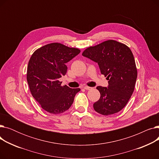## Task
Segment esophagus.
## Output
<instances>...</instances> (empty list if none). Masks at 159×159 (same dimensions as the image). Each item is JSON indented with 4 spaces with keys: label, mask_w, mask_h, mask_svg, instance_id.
<instances>
[{
    "label": "esophagus",
    "mask_w": 159,
    "mask_h": 159,
    "mask_svg": "<svg viewBox=\"0 0 159 159\" xmlns=\"http://www.w3.org/2000/svg\"><path fill=\"white\" fill-rule=\"evenodd\" d=\"M83 88H84V89H86V90H90V89H92V88L87 86H84Z\"/></svg>",
    "instance_id": "1"
}]
</instances>
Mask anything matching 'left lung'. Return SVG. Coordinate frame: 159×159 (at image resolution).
Masks as SVG:
<instances>
[{"instance_id":"1","label":"left lung","mask_w":159,"mask_h":159,"mask_svg":"<svg viewBox=\"0 0 159 159\" xmlns=\"http://www.w3.org/2000/svg\"><path fill=\"white\" fill-rule=\"evenodd\" d=\"M82 55L98 63L101 73L109 80L107 88L97 87L101 97L93 104L94 110L103 115L118 113L131 98L137 77L131 49L119 42L108 40L86 48Z\"/></svg>"}]
</instances>
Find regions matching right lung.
<instances>
[{"mask_svg": "<svg viewBox=\"0 0 159 159\" xmlns=\"http://www.w3.org/2000/svg\"><path fill=\"white\" fill-rule=\"evenodd\" d=\"M80 52L78 48L54 43L37 49L28 62L27 81L32 96L43 110L52 114L68 110L80 88L61 86L58 79L67 72L66 63Z\"/></svg>", "mask_w": 159, "mask_h": 159, "instance_id": "obj_1", "label": "right lung"}]
</instances>
